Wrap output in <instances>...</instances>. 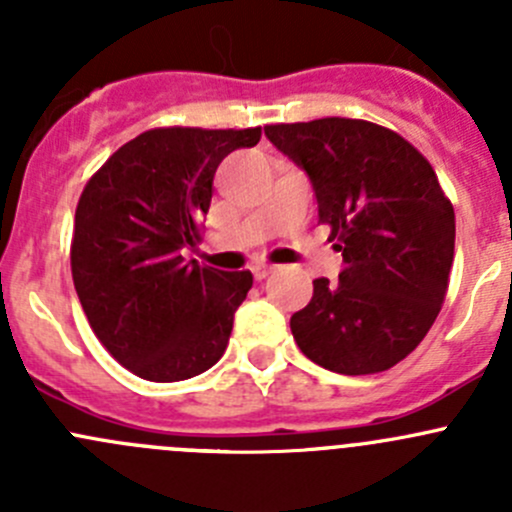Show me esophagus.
Wrapping results in <instances>:
<instances>
[{"label": "esophagus", "mask_w": 512, "mask_h": 512, "mask_svg": "<svg viewBox=\"0 0 512 512\" xmlns=\"http://www.w3.org/2000/svg\"><path fill=\"white\" fill-rule=\"evenodd\" d=\"M250 270H252V275H255V280H265V277H270L272 267L265 265V262H255V265H252Z\"/></svg>", "instance_id": "esophagus-1"}]
</instances>
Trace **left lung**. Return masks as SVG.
<instances>
[{
	"mask_svg": "<svg viewBox=\"0 0 512 512\" xmlns=\"http://www.w3.org/2000/svg\"><path fill=\"white\" fill-rule=\"evenodd\" d=\"M265 136L307 173L344 257L339 280H314L289 319L294 342L337 374L391 369L436 322L453 265L456 215L431 163L399 133L356 118L277 123Z\"/></svg>",
	"mask_w": 512,
	"mask_h": 512,
	"instance_id": "left-lung-1",
	"label": "left lung"
}]
</instances>
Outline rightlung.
I'll use <instances>...</instances> for the list:
<instances>
[{
	"label": "right lung",
	"mask_w": 512,
	"mask_h": 512,
	"mask_svg": "<svg viewBox=\"0 0 512 512\" xmlns=\"http://www.w3.org/2000/svg\"><path fill=\"white\" fill-rule=\"evenodd\" d=\"M260 136V128H153L118 148L81 193L76 294L108 354L141 379H193L225 354L252 275L200 267L183 250L200 240L218 165Z\"/></svg>",
	"instance_id": "right-lung-1"
}]
</instances>
